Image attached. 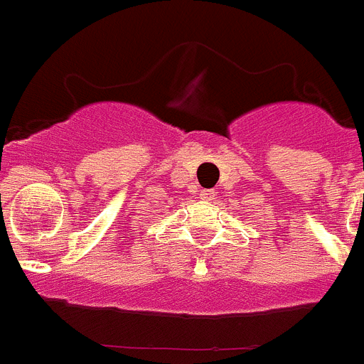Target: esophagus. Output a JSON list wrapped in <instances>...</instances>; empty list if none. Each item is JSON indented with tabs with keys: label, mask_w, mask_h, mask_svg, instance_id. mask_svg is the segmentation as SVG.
Here are the masks:
<instances>
[{
	"label": "esophagus",
	"mask_w": 364,
	"mask_h": 364,
	"mask_svg": "<svg viewBox=\"0 0 364 364\" xmlns=\"http://www.w3.org/2000/svg\"><path fill=\"white\" fill-rule=\"evenodd\" d=\"M200 196L201 200H205V201H213L216 198V192L213 191V188H207V191H201L200 192Z\"/></svg>",
	"instance_id": "obj_1"
}]
</instances>
